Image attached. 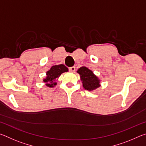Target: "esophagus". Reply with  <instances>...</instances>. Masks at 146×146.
<instances>
[{
    "label": "esophagus",
    "instance_id": "esophagus-1",
    "mask_svg": "<svg viewBox=\"0 0 146 146\" xmlns=\"http://www.w3.org/2000/svg\"><path fill=\"white\" fill-rule=\"evenodd\" d=\"M69 70H70L71 72L73 73V72H75V68L74 67V66H73V67H70V68H69Z\"/></svg>",
    "mask_w": 146,
    "mask_h": 146
}]
</instances>
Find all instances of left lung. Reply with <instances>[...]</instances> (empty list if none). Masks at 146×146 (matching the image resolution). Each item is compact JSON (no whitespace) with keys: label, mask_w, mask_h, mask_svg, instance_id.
<instances>
[{"label":"left lung","mask_w":146,"mask_h":146,"mask_svg":"<svg viewBox=\"0 0 146 146\" xmlns=\"http://www.w3.org/2000/svg\"><path fill=\"white\" fill-rule=\"evenodd\" d=\"M76 72L80 75L82 86L86 90L92 91L101 86L100 80L98 76L95 75L92 71L85 66L78 68Z\"/></svg>","instance_id":"obj_1"}]
</instances>
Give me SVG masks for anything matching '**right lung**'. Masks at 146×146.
Wrapping results in <instances>:
<instances>
[{"mask_svg": "<svg viewBox=\"0 0 146 146\" xmlns=\"http://www.w3.org/2000/svg\"><path fill=\"white\" fill-rule=\"evenodd\" d=\"M68 68L62 64L53 66L50 70L46 72V76L43 79V82L46 84L47 87L54 88L57 84L56 81L61 74L68 72Z\"/></svg>", "mask_w": 146, "mask_h": 146, "instance_id": "obj_1", "label": "right lung"}]
</instances>
